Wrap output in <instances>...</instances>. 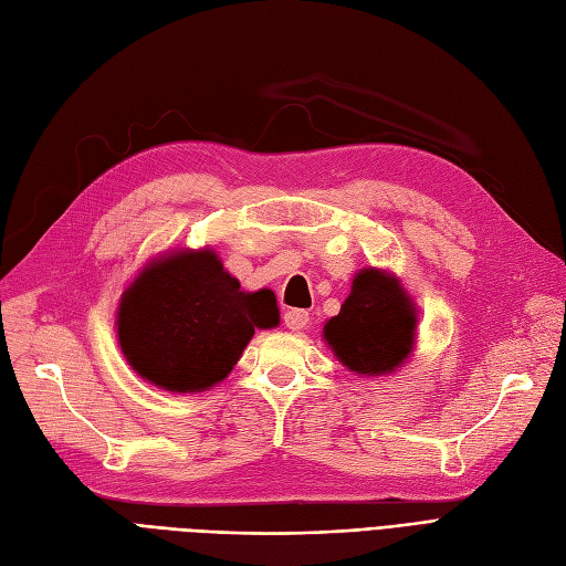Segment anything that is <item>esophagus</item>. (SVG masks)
<instances>
[{
	"mask_svg": "<svg viewBox=\"0 0 566 566\" xmlns=\"http://www.w3.org/2000/svg\"><path fill=\"white\" fill-rule=\"evenodd\" d=\"M284 325L289 329H303L308 325V311H301V308H292L284 313Z\"/></svg>",
	"mask_w": 566,
	"mask_h": 566,
	"instance_id": "esophagus-1",
	"label": "esophagus"
}]
</instances>
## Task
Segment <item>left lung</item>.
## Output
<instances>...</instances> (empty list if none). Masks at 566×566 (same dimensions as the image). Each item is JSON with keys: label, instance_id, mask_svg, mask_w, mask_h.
<instances>
[{"label": "left lung", "instance_id": "left-lung-1", "mask_svg": "<svg viewBox=\"0 0 566 566\" xmlns=\"http://www.w3.org/2000/svg\"><path fill=\"white\" fill-rule=\"evenodd\" d=\"M416 313V303L395 274L366 268L354 277L339 315L325 323L323 337L339 364L375 378L401 368L411 356Z\"/></svg>", "mask_w": 566, "mask_h": 566}]
</instances>
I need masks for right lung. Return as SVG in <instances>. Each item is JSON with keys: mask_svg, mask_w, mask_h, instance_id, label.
Here are the masks:
<instances>
[{"mask_svg": "<svg viewBox=\"0 0 566 566\" xmlns=\"http://www.w3.org/2000/svg\"><path fill=\"white\" fill-rule=\"evenodd\" d=\"M277 325L270 289L243 292L212 249L155 258L126 286L117 311L128 366L167 392H202L222 382L255 329Z\"/></svg>", "mask_w": 566, "mask_h": 566, "instance_id": "obj_1", "label": "right lung"}]
</instances>
